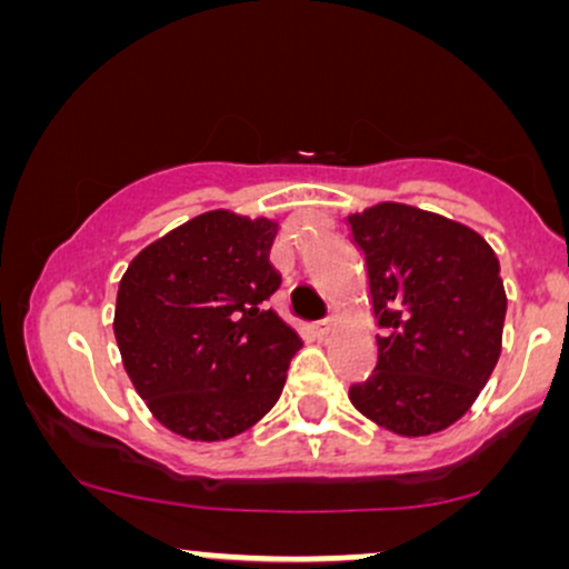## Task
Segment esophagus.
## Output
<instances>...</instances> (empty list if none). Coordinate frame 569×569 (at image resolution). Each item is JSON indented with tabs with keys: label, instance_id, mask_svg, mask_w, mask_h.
I'll return each instance as SVG.
<instances>
[{
	"label": "esophagus",
	"instance_id": "obj_1",
	"mask_svg": "<svg viewBox=\"0 0 569 569\" xmlns=\"http://www.w3.org/2000/svg\"><path fill=\"white\" fill-rule=\"evenodd\" d=\"M335 326H337L335 318H323V321L312 323V331H316V337H326L331 329H335Z\"/></svg>",
	"mask_w": 569,
	"mask_h": 569
}]
</instances>
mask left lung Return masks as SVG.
Instances as JSON below:
<instances>
[{
  "instance_id": "left-lung-1",
  "label": "left lung",
  "mask_w": 569,
  "mask_h": 569,
  "mask_svg": "<svg viewBox=\"0 0 569 569\" xmlns=\"http://www.w3.org/2000/svg\"><path fill=\"white\" fill-rule=\"evenodd\" d=\"M348 224L382 329L375 371L350 385L352 407L398 436L439 433L471 409L500 358L498 257L471 227L403 202H377Z\"/></svg>"
}]
</instances>
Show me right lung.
Returning a JSON list of instances; mask_svg holds the SVG:
<instances>
[{
    "mask_svg": "<svg viewBox=\"0 0 569 569\" xmlns=\"http://www.w3.org/2000/svg\"><path fill=\"white\" fill-rule=\"evenodd\" d=\"M278 224L208 211L149 243L117 289L122 363L168 430L192 441L243 433L276 407L302 339L262 310L280 286Z\"/></svg>",
    "mask_w": 569,
    "mask_h": 569,
    "instance_id": "obj_1",
    "label": "right lung"
}]
</instances>
